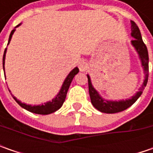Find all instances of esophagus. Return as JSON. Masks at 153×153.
Instances as JSON below:
<instances>
[{
	"instance_id": "obj_1",
	"label": "esophagus",
	"mask_w": 153,
	"mask_h": 153,
	"mask_svg": "<svg viewBox=\"0 0 153 153\" xmlns=\"http://www.w3.org/2000/svg\"><path fill=\"white\" fill-rule=\"evenodd\" d=\"M78 67H79L80 71L84 72V71H86L88 69V63L86 61H84V60H81V61L79 62Z\"/></svg>"
}]
</instances>
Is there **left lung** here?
Masks as SVG:
<instances>
[{"label": "left lung", "instance_id": "left-lung-1", "mask_svg": "<svg viewBox=\"0 0 153 153\" xmlns=\"http://www.w3.org/2000/svg\"><path fill=\"white\" fill-rule=\"evenodd\" d=\"M130 22H131V36L134 38V40L131 41V45L135 49L136 53H138L141 66L144 71V81H143L141 87L139 88L138 91L136 92L131 98L126 99V100H109L104 99L100 94V93L94 88V87L92 84L90 76L88 74H87L88 82V92H89L92 105L97 109L98 111L104 112V113H108V114L117 113V112L123 111L126 110L127 108H128L129 106H131L143 93L145 87L146 86L147 81H148V75H149L148 51L146 48V46L145 45L142 41L141 34L139 30V27L136 25V24L134 21H130Z\"/></svg>", "mask_w": 153, "mask_h": 153}]
</instances>
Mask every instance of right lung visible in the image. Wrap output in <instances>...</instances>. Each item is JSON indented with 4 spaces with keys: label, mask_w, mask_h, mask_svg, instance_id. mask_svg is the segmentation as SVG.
<instances>
[{
    "label": "right lung",
    "mask_w": 153,
    "mask_h": 153,
    "mask_svg": "<svg viewBox=\"0 0 153 153\" xmlns=\"http://www.w3.org/2000/svg\"><path fill=\"white\" fill-rule=\"evenodd\" d=\"M21 23L19 25H18L17 26L15 27L14 29L11 31V34L9 36L8 39V43L7 45L10 43L11 42V39H12V36L13 35V33L15 32L16 30V28L19 26H20ZM6 53H7V48L4 51V54H3V59H2V64H3V71H4V75L6 76L5 74V59H6ZM79 72V69L77 67H75L68 74V76L65 77V79L64 81L63 84H62L61 88H60V90L59 91V93L57 94L55 97L53 98L52 100H49L48 102L44 103V104H42V105H27L25 103H22L20 100H19L17 98L13 96V97L15 100V101L18 103L19 105H20L22 108L25 109L27 111H30V112H33V113H36V114H41V115H48L51 114L53 112L56 111L57 110L61 107L63 105V103L65 102V98H66V94H67V91L70 88V85L73 80L74 76L76 75V74ZM10 92V90H9Z\"/></svg>",
    "instance_id": "right-lung-1"
}]
</instances>
